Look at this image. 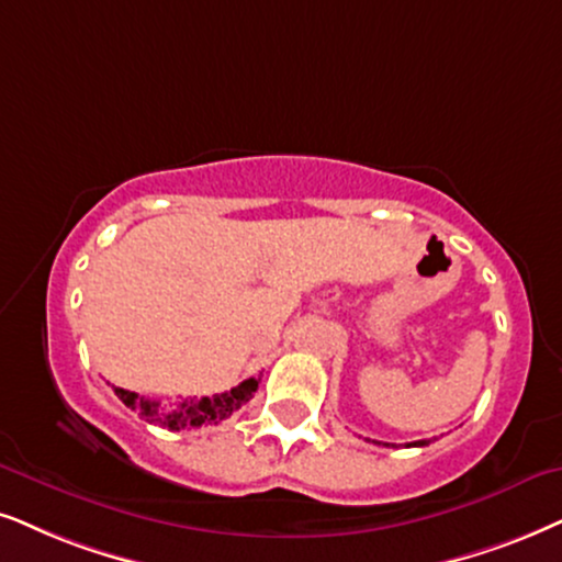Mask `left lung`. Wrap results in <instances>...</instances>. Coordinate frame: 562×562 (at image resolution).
I'll return each instance as SVG.
<instances>
[{"label": "left lung", "instance_id": "8db88e82", "mask_svg": "<svg viewBox=\"0 0 562 562\" xmlns=\"http://www.w3.org/2000/svg\"><path fill=\"white\" fill-rule=\"evenodd\" d=\"M383 446H389V443H383ZM409 446H425V440H415V443H409Z\"/></svg>", "mask_w": 562, "mask_h": 562}]
</instances>
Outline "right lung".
<instances>
[{
	"label": "right lung",
	"instance_id": "1",
	"mask_svg": "<svg viewBox=\"0 0 562 562\" xmlns=\"http://www.w3.org/2000/svg\"><path fill=\"white\" fill-rule=\"evenodd\" d=\"M259 381L261 379H246L244 383H238V386H233L231 392L187 400L176 409H160L158 402L145 400V396H137L134 392H126V389H116V396L126 404V407L137 412L145 423L181 432L207 428V425H220L225 417H231L233 412L240 409L248 400H251L254 392L259 389Z\"/></svg>",
	"mask_w": 562,
	"mask_h": 562
}]
</instances>
